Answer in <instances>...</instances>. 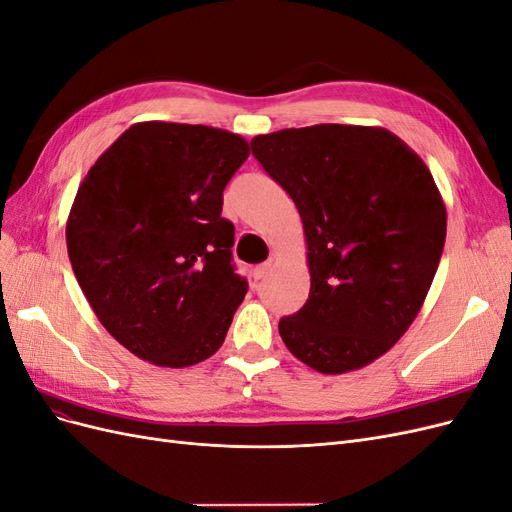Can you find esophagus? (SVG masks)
<instances>
[{
	"mask_svg": "<svg viewBox=\"0 0 512 512\" xmlns=\"http://www.w3.org/2000/svg\"><path fill=\"white\" fill-rule=\"evenodd\" d=\"M269 271H271V262H265V265H260V267H256V269H254V280H256V282H260V280H265V277L269 275Z\"/></svg>",
	"mask_w": 512,
	"mask_h": 512,
	"instance_id": "esophagus-1",
	"label": "esophagus"
}]
</instances>
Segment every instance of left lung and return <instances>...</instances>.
<instances>
[{"label":"left lung","instance_id":"obj_1","mask_svg":"<svg viewBox=\"0 0 512 512\" xmlns=\"http://www.w3.org/2000/svg\"><path fill=\"white\" fill-rule=\"evenodd\" d=\"M254 158L299 209L309 299L280 320L286 348L320 374L389 352L421 312L446 239L427 164L393 132L320 123L252 138Z\"/></svg>","mask_w":512,"mask_h":512}]
</instances>
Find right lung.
<instances>
[{
    "label": "right lung",
    "mask_w": 512,
    "mask_h": 512,
    "mask_svg": "<svg viewBox=\"0 0 512 512\" xmlns=\"http://www.w3.org/2000/svg\"><path fill=\"white\" fill-rule=\"evenodd\" d=\"M247 156L239 134L141 121L81 181L66 224L72 269L138 359L181 369L224 344L247 282L232 267L222 192Z\"/></svg>",
    "instance_id": "add662e5"
}]
</instances>
